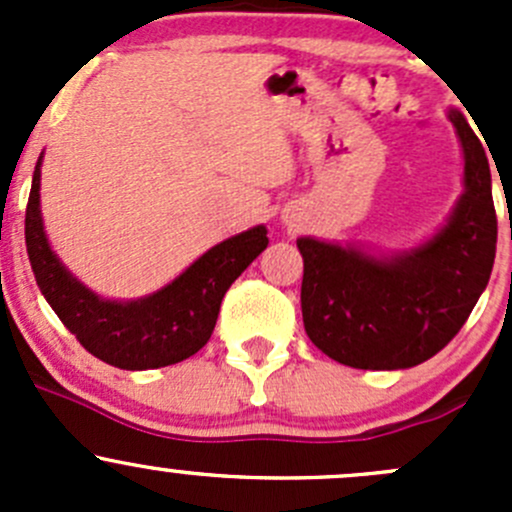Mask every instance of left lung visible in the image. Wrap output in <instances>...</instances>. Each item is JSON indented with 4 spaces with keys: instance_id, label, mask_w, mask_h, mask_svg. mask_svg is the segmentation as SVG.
Segmentation results:
<instances>
[{
    "instance_id": "1",
    "label": "left lung",
    "mask_w": 512,
    "mask_h": 512,
    "mask_svg": "<svg viewBox=\"0 0 512 512\" xmlns=\"http://www.w3.org/2000/svg\"><path fill=\"white\" fill-rule=\"evenodd\" d=\"M463 190L448 223L423 245L391 257L299 237L302 319L329 359L354 369H409L431 359L466 324L490 280L498 240L483 143L456 108Z\"/></svg>"
}]
</instances>
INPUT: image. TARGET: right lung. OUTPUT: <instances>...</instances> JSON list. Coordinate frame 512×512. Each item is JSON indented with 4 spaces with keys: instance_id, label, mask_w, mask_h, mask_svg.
<instances>
[{
    "instance_id": "right-lung-1",
    "label": "right lung",
    "mask_w": 512,
    "mask_h": 512,
    "mask_svg": "<svg viewBox=\"0 0 512 512\" xmlns=\"http://www.w3.org/2000/svg\"><path fill=\"white\" fill-rule=\"evenodd\" d=\"M39 180L41 156L24 220L36 285L81 347L118 369H158L200 352L213 334L225 292L270 242L265 225L250 227L210 247L158 292L113 302L81 285L49 247L39 210Z\"/></svg>"
}]
</instances>
